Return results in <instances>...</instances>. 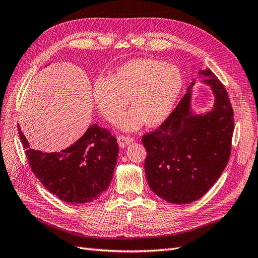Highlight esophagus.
<instances>
[{"label": "esophagus", "instance_id": "34e87169", "mask_svg": "<svg viewBox=\"0 0 258 258\" xmlns=\"http://www.w3.org/2000/svg\"><path fill=\"white\" fill-rule=\"evenodd\" d=\"M133 141H134L133 137L127 136V135H119L117 137V143H118L119 147H125L127 145V144L132 143Z\"/></svg>", "mask_w": 258, "mask_h": 258}]
</instances>
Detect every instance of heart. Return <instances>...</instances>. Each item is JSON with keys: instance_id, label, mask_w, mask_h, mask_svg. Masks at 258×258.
I'll use <instances>...</instances> for the list:
<instances>
[{"instance_id": "b5f03b06", "label": "heart", "mask_w": 258, "mask_h": 258, "mask_svg": "<svg viewBox=\"0 0 258 258\" xmlns=\"http://www.w3.org/2000/svg\"><path fill=\"white\" fill-rule=\"evenodd\" d=\"M182 88L181 74L173 64L153 58L132 59L109 78H98L92 97L99 112L110 123H116L125 107H134L125 114L121 126L135 131L146 122L159 125L170 115Z\"/></svg>"}]
</instances>
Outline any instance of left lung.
I'll return each mask as SVG.
<instances>
[{"mask_svg":"<svg viewBox=\"0 0 258 258\" xmlns=\"http://www.w3.org/2000/svg\"><path fill=\"white\" fill-rule=\"evenodd\" d=\"M215 97L213 110L196 115L191 89L160 126L143 135L149 187L167 202L184 205L200 199L220 178L231 155L234 113L224 86L210 69L201 70Z\"/></svg>","mask_w":258,"mask_h":258,"instance_id":"obj_1","label":"left lung"}]
</instances>
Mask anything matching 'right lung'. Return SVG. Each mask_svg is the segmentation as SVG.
<instances>
[{"instance_id":"right-lung-1","label":"right lung","mask_w":258,"mask_h":258,"mask_svg":"<svg viewBox=\"0 0 258 258\" xmlns=\"http://www.w3.org/2000/svg\"><path fill=\"white\" fill-rule=\"evenodd\" d=\"M28 165L45 188L73 205L88 203L109 188L118 154L111 132L90 126L80 140L60 153H41L29 148L17 126Z\"/></svg>"}]
</instances>
